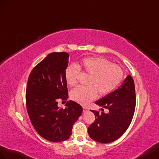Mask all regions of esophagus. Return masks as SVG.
<instances>
[{
    "label": "esophagus",
    "mask_w": 159,
    "mask_h": 159,
    "mask_svg": "<svg viewBox=\"0 0 159 159\" xmlns=\"http://www.w3.org/2000/svg\"><path fill=\"white\" fill-rule=\"evenodd\" d=\"M83 112H86L89 110L87 107H86V106H83Z\"/></svg>",
    "instance_id": "obj_1"
}]
</instances>
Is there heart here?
<instances>
[{
    "label": "heart",
    "instance_id": "1",
    "mask_svg": "<svg viewBox=\"0 0 159 159\" xmlns=\"http://www.w3.org/2000/svg\"><path fill=\"white\" fill-rule=\"evenodd\" d=\"M80 69L90 75L87 86H78L70 92V98L80 104L86 105L100 95L113 91L123 79V70L120 66L112 64L103 57H87L80 65L72 64L65 70V79L69 86H75L78 81Z\"/></svg>",
    "mask_w": 159,
    "mask_h": 159
}]
</instances>
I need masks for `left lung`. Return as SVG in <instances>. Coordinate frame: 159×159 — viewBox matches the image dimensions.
Returning <instances> with one entry per match:
<instances>
[{
  "label": "left lung",
  "instance_id": "1",
  "mask_svg": "<svg viewBox=\"0 0 159 159\" xmlns=\"http://www.w3.org/2000/svg\"><path fill=\"white\" fill-rule=\"evenodd\" d=\"M135 103L134 81L128 75L117 89L95 102L97 105L108 109L109 112L106 114L91 110L95 120L88 127L90 138L102 143L112 142L120 138L131 124Z\"/></svg>",
  "mask_w": 159,
  "mask_h": 159
}]
</instances>
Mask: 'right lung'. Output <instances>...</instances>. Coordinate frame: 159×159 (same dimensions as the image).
Wrapping results in <instances>:
<instances>
[{"label":"right lung","mask_w":159,"mask_h":159,"mask_svg":"<svg viewBox=\"0 0 159 159\" xmlns=\"http://www.w3.org/2000/svg\"><path fill=\"white\" fill-rule=\"evenodd\" d=\"M69 54L51 53L32 69L28 80L25 101L28 115L34 129L47 140L60 142L72 135L74 123L83 108L68 101L66 108H59L57 100L68 98L65 70Z\"/></svg>","instance_id":"right-lung-1"}]
</instances>
